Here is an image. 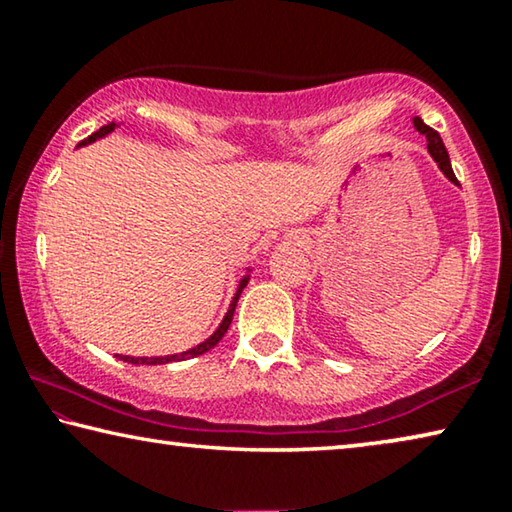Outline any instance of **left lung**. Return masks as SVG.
<instances>
[{"mask_svg": "<svg viewBox=\"0 0 512 512\" xmlns=\"http://www.w3.org/2000/svg\"><path fill=\"white\" fill-rule=\"evenodd\" d=\"M411 121H414L416 131L427 137V151H430V156L434 158V163L439 165V170L444 172V177L451 181V183H455V186H460V181H457L453 167H451V158H448V151L444 147V142H441L439 133L432 131V128L427 126V124H423L421 117H414Z\"/></svg>", "mask_w": 512, "mask_h": 512, "instance_id": "obj_1", "label": "left lung"}]
</instances>
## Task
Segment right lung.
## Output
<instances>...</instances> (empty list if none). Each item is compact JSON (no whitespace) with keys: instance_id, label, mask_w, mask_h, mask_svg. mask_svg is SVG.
Returning <instances> with one entry per match:
<instances>
[{"instance_id":"1","label":"right lung","mask_w":512,"mask_h":512,"mask_svg":"<svg viewBox=\"0 0 512 512\" xmlns=\"http://www.w3.org/2000/svg\"><path fill=\"white\" fill-rule=\"evenodd\" d=\"M114 128H119V124H114V121H112V124H108V126L98 128V131L91 133V135L87 137V140H82V142L78 144V147H85V144H91V142L101 140V137L110 135V133L114 131ZM250 271H253V269H246V276H243V278L239 280V287H236V294H234V299H232V303H230V308H227V312H225L223 322H220V326H218L216 331H213V335H209V338L204 340V342H200V345H197V347L186 349V352H181V354H167V356H124V354H117V358H121V361H126V363H133V365H163V363L186 361V358H195V356L207 354L209 349H213V347L218 345L220 340H223V335L227 333V329H230L232 317H234V308H236V301H239L243 287L248 285Z\"/></svg>"}]
</instances>
